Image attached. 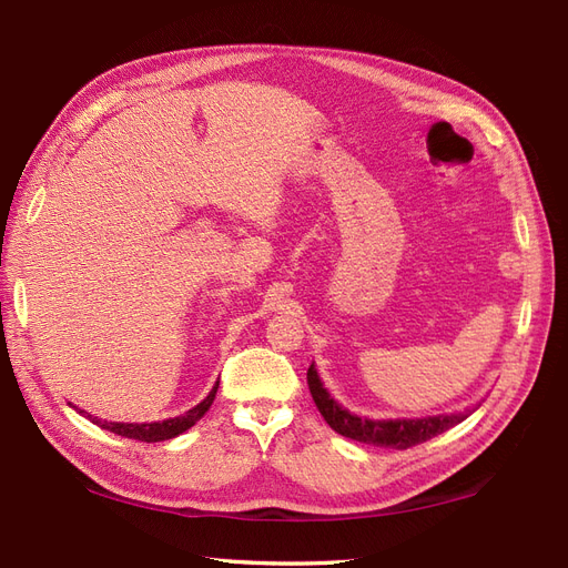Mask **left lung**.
Returning <instances> with one entry per match:
<instances>
[{
    "label": "left lung",
    "mask_w": 568,
    "mask_h": 568,
    "mask_svg": "<svg viewBox=\"0 0 568 568\" xmlns=\"http://www.w3.org/2000/svg\"><path fill=\"white\" fill-rule=\"evenodd\" d=\"M308 388L313 395V403L317 412L323 414V419L329 424V428H335L337 434L347 436L352 440H358V444H368V446H381V448H395V450H405L417 444H424V440L434 438L438 434L448 432L455 424L465 422L469 414H473L477 407L465 409V412H450V414H434V417H417V419H368V417H358V414L349 412L347 407H342L335 397L329 395L325 388V383L321 381V373H317L315 364L308 368Z\"/></svg>",
    "instance_id": "left-lung-1"
}]
</instances>
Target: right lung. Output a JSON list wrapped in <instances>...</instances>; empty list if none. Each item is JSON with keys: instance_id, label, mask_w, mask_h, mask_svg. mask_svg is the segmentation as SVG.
Wrapping results in <instances>:
<instances>
[{"instance_id": "right-lung-1", "label": "right lung", "mask_w": 568, "mask_h": 568, "mask_svg": "<svg viewBox=\"0 0 568 568\" xmlns=\"http://www.w3.org/2000/svg\"><path fill=\"white\" fill-rule=\"evenodd\" d=\"M216 388H219V381L214 388L210 390V395H206L200 405H195L192 409H187L185 414H180V417H171V419H163V422H144V424H130V422H108V419H99L93 417L91 412H84L74 407L72 403H69V407H74L81 417H87L91 424L105 428V432L110 434H118V436H124V438H134V440H144V444H156V440H169V438H175L180 434H185L190 426H195L206 409L212 407L214 397H216Z\"/></svg>"}]
</instances>
